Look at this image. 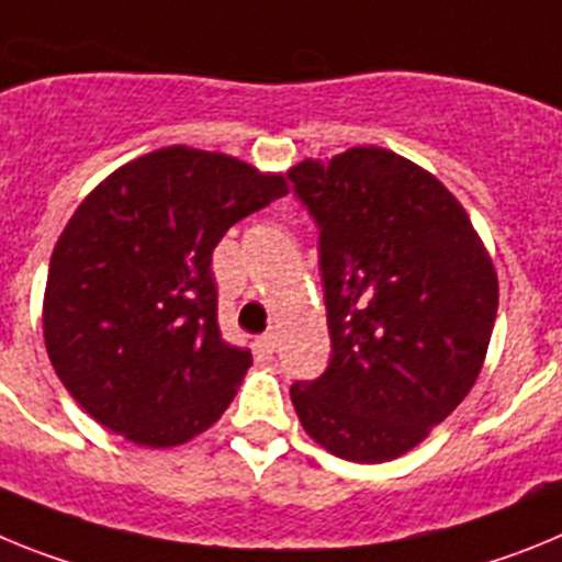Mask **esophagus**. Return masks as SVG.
Returning a JSON list of instances; mask_svg holds the SVG:
<instances>
[{
  "instance_id": "1",
  "label": "esophagus",
  "mask_w": 562,
  "mask_h": 562,
  "mask_svg": "<svg viewBox=\"0 0 562 562\" xmlns=\"http://www.w3.org/2000/svg\"><path fill=\"white\" fill-rule=\"evenodd\" d=\"M277 345H280V336H277V330H268V334L262 336V348L277 350Z\"/></svg>"
}]
</instances>
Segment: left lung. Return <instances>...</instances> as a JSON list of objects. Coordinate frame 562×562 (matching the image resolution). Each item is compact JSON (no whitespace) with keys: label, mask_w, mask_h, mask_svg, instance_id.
I'll list each match as a JSON object with an SVG mask.
<instances>
[{"label":"left lung","mask_w":562,"mask_h":562,"mask_svg":"<svg viewBox=\"0 0 562 562\" xmlns=\"http://www.w3.org/2000/svg\"><path fill=\"white\" fill-rule=\"evenodd\" d=\"M288 178L319 226L330 362L291 387L302 427L345 461L409 452L484 368L497 274L470 214L382 146L302 160Z\"/></svg>","instance_id":"obj_1"}]
</instances>
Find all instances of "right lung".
<instances>
[{"label":"right lung","mask_w":562,"mask_h":562,"mask_svg":"<svg viewBox=\"0 0 562 562\" xmlns=\"http://www.w3.org/2000/svg\"><path fill=\"white\" fill-rule=\"evenodd\" d=\"M288 194V175L166 146L92 189L58 237L45 288L53 370L101 427L175 447L223 416L251 368L223 341L212 251Z\"/></svg>","instance_id":"1"}]
</instances>
